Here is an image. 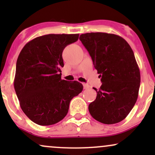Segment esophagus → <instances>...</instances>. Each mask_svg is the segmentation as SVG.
<instances>
[{
    "instance_id": "obj_1",
    "label": "esophagus",
    "mask_w": 155,
    "mask_h": 155,
    "mask_svg": "<svg viewBox=\"0 0 155 155\" xmlns=\"http://www.w3.org/2000/svg\"><path fill=\"white\" fill-rule=\"evenodd\" d=\"M83 87H84V90H87V89L90 88V86H89L88 84H84V83L83 84Z\"/></svg>"
}]
</instances>
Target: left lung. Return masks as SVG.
Masks as SVG:
<instances>
[{"label": "left lung", "instance_id": "obj_1", "mask_svg": "<svg viewBox=\"0 0 155 155\" xmlns=\"http://www.w3.org/2000/svg\"><path fill=\"white\" fill-rule=\"evenodd\" d=\"M79 40L91 56L102 85L89 105L91 116L101 123H118L136 104L140 76L134 53L122 37L106 33L81 34Z\"/></svg>", "mask_w": 155, "mask_h": 155}]
</instances>
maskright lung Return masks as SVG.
<instances>
[{
	"label": "right lung",
	"instance_id": "right-lung-1",
	"mask_svg": "<svg viewBox=\"0 0 155 155\" xmlns=\"http://www.w3.org/2000/svg\"><path fill=\"white\" fill-rule=\"evenodd\" d=\"M79 34H48L27 43L17 58L14 86L25 115L39 125L58 123L82 91L79 81L61 79L63 49Z\"/></svg>",
	"mask_w": 155,
	"mask_h": 155
}]
</instances>
